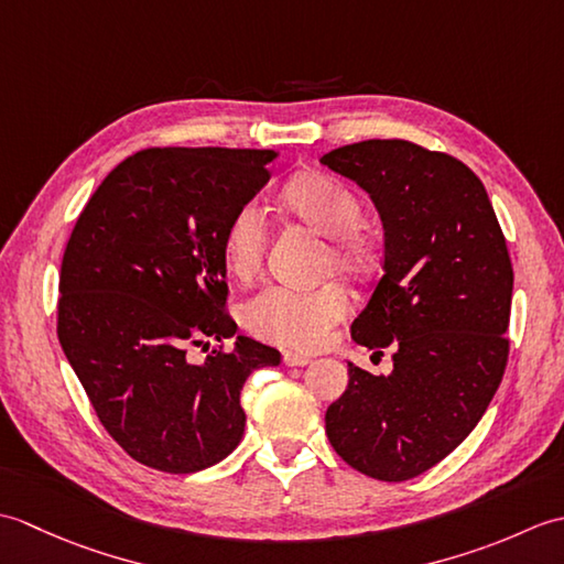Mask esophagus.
I'll list each match as a JSON object with an SVG mask.
<instances>
[{"label": "esophagus", "mask_w": 564, "mask_h": 564, "mask_svg": "<svg viewBox=\"0 0 564 564\" xmlns=\"http://www.w3.org/2000/svg\"><path fill=\"white\" fill-rule=\"evenodd\" d=\"M283 364L285 366H307L310 356L307 354H297V351H285L283 354Z\"/></svg>", "instance_id": "esophagus-1"}]
</instances>
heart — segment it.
I'll return each mask as SVG.
<instances>
[{
  "label": "heart",
  "mask_w": 564,
  "mask_h": 564,
  "mask_svg": "<svg viewBox=\"0 0 564 564\" xmlns=\"http://www.w3.org/2000/svg\"><path fill=\"white\" fill-rule=\"evenodd\" d=\"M283 208L307 223L319 235H327L325 267L346 275H364L376 261V245L364 230V203L339 178L310 172L295 176L281 194ZM267 225L254 203L239 206L223 232L225 267L237 279L254 275ZM349 313V293L339 283H325L313 291H295L269 285L242 305V325L257 339L313 349L332 325Z\"/></svg>",
  "instance_id": "b5f03b06"
}]
</instances>
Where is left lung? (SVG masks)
I'll return each mask as SVG.
<instances>
[{"label": "left lung", "mask_w": 564, "mask_h": 564, "mask_svg": "<svg viewBox=\"0 0 564 564\" xmlns=\"http://www.w3.org/2000/svg\"><path fill=\"white\" fill-rule=\"evenodd\" d=\"M322 164L368 191L386 227L382 275L354 319L356 344L390 349L392 373L349 364L325 414L358 473L404 482L460 446L505 378L513 269L470 166L410 140H364Z\"/></svg>", "instance_id": "left-lung-1"}]
</instances>
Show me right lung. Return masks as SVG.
<instances>
[{
  "instance_id": "1",
  "label": "right lung",
  "mask_w": 564,
  "mask_h": 564,
  "mask_svg": "<svg viewBox=\"0 0 564 564\" xmlns=\"http://www.w3.org/2000/svg\"><path fill=\"white\" fill-rule=\"evenodd\" d=\"M273 150L148 148L104 178L59 269L57 339L101 426L130 458L188 475L245 434L251 370L281 354L249 337L203 364L188 349L237 334L223 232L269 182Z\"/></svg>"
}]
</instances>
